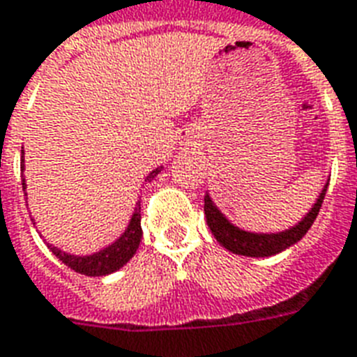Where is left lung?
<instances>
[{
  "label": "left lung",
  "instance_id": "1",
  "mask_svg": "<svg viewBox=\"0 0 357 357\" xmlns=\"http://www.w3.org/2000/svg\"><path fill=\"white\" fill-rule=\"evenodd\" d=\"M326 190L328 184L324 186L320 197L317 199V203L309 214L303 218L302 222L294 225L289 231L278 234H257V233H248L242 229L234 227L233 223H229L225 220L222 212L216 208V204L212 203V199L206 193L204 195V216H206V223H208L210 231L216 236V240L225 248V250L233 251L236 255H245V257H270L275 253H281L287 248H291L292 244H296L298 240H302L305 236L313 222L317 220L324 201Z\"/></svg>",
  "mask_w": 357,
  "mask_h": 357
}]
</instances>
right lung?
<instances>
[{"label":"right lung","instance_id":"add662e5","mask_svg":"<svg viewBox=\"0 0 357 357\" xmlns=\"http://www.w3.org/2000/svg\"><path fill=\"white\" fill-rule=\"evenodd\" d=\"M22 171H24V160H22ZM160 169H154L151 175L147 176V181H153L154 176L158 175ZM22 188H24V192H26V181L22 178ZM141 201L135 203V210H134V216L130 220L128 229L124 231V234L121 238L115 242V244L107 245L106 250L98 251L95 255L89 257H74L68 255L65 251L57 250V248H52L50 245V250L54 253L61 262H65L66 266L73 268L74 272L84 273V275H91V278H96V275H107V273L115 272L121 266H124L126 262L134 257V253L139 248L141 242Z\"/></svg>","mask_w":357,"mask_h":357}]
</instances>
